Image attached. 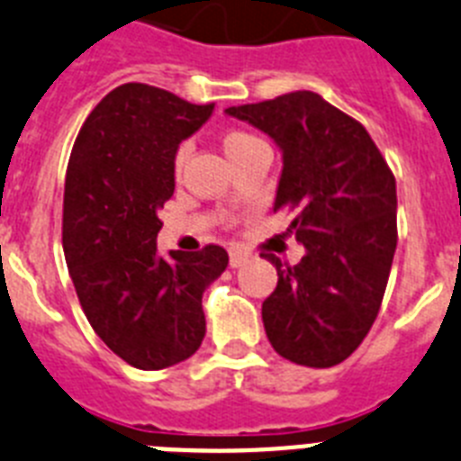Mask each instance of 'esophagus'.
<instances>
[{
  "label": "esophagus",
  "instance_id": "34e87169",
  "mask_svg": "<svg viewBox=\"0 0 461 461\" xmlns=\"http://www.w3.org/2000/svg\"><path fill=\"white\" fill-rule=\"evenodd\" d=\"M247 261H249V254H247V251L238 249V247H233V249H230V266H233V268L245 266Z\"/></svg>",
  "mask_w": 461,
  "mask_h": 461
}]
</instances>
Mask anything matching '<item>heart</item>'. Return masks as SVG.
<instances>
[{
	"instance_id": "heart-1",
	"label": "heart",
	"mask_w": 461,
	"mask_h": 461,
	"mask_svg": "<svg viewBox=\"0 0 461 461\" xmlns=\"http://www.w3.org/2000/svg\"><path fill=\"white\" fill-rule=\"evenodd\" d=\"M254 144H261V140L254 135H249V132H245V130H230L226 137H223V151H226V156L230 158V156H238V153H242L245 149L254 147ZM188 158V144H182V147L176 149L175 153V170L179 172L184 167V163H186Z\"/></svg>"
}]
</instances>
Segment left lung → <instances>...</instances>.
Here are the masks:
<instances>
[{"mask_svg":"<svg viewBox=\"0 0 461 461\" xmlns=\"http://www.w3.org/2000/svg\"><path fill=\"white\" fill-rule=\"evenodd\" d=\"M268 132L282 149L275 212H296L291 228L305 247L277 268L263 301L275 352L329 368L359 348L380 312L396 251V179L359 121L310 90L226 109Z\"/></svg>","mask_w":461,"mask_h":461,"instance_id":"obj_1","label":"left lung"}]
</instances>
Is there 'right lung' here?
<instances>
[{
	"mask_svg": "<svg viewBox=\"0 0 461 461\" xmlns=\"http://www.w3.org/2000/svg\"><path fill=\"white\" fill-rule=\"evenodd\" d=\"M212 109L156 86H118L86 118L67 165L62 249L78 303L104 345L141 371L195 354L203 291L228 266L219 245L170 257L156 247L176 149Z\"/></svg>",
	"mask_w": 461,
	"mask_h": 461,
	"instance_id": "add662e5",
	"label": "right lung"
}]
</instances>
